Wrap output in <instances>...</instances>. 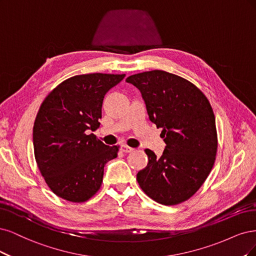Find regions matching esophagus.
Segmentation results:
<instances>
[{
	"label": "esophagus",
	"mask_w": 256,
	"mask_h": 256,
	"mask_svg": "<svg viewBox=\"0 0 256 256\" xmlns=\"http://www.w3.org/2000/svg\"><path fill=\"white\" fill-rule=\"evenodd\" d=\"M121 150H122V152H124V153H130V152L134 151L133 148H130V146H126V144L121 146Z\"/></svg>",
	"instance_id": "esophagus-1"
}]
</instances>
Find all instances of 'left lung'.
Returning a JSON list of instances; mask_svg holds the SVG:
<instances>
[{"label":"left lung","mask_w":256,"mask_h":256,"mask_svg":"<svg viewBox=\"0 0 256 256\" xmlns=\"http://www.w3.org/2000/svg\"><path fill=\"white\" fill-rule=\"evenodd\" d=\"M126 82L140 90L167 144L160 158L144 150L149 162L137 182L158 203H182L199 190L215 164L218 138L210 103L192 82L166 71L137 73Z\"/></svg>","instance_id":"left-lung-1"}]
</instances>
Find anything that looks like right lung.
<instances>
[{
  "instance_id": "obj_1",
  "label": "right lung",
  "mask_w": 256,
  "mask_h": 256,
  "mask_svg": "<svg viewBox=\"0 0 256 256\" xmlns=\"http://www.w3.org/2000/svg\"><path fill=\"white\" fill-rule=\"evenodd\" d=\"M126 74L90 73L64 80L46 96L35 119L32 142L37 166L51 190L74 203L94 196L104 166L118 156L90 130L100 126L105 94Z\"/></svg>"
}]
</instances>
